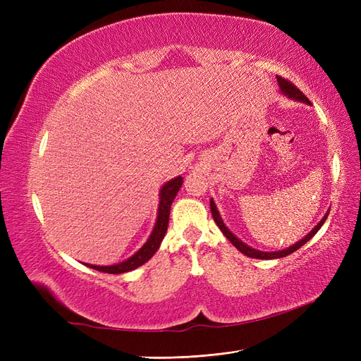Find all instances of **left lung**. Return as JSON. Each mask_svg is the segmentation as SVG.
Listing matches in <instances>:
<instances>
[{"label":"left lung","instance_id":"left-lung-1","mask_svg":"<svg viewBox=\"0 0 361 361\" xmlns=\"http://www.w3.org/2000/svg\"><path fill=\"white\" fill-rule=\"evenodd\" d=\"M277 81H279L280 90H281L283 94H286V96L292 97V99H297V101H301V102H305V104H310V101L307 99V96H304L302 92L298 89V87H295L290 81H288L286 78H283V76H279V75H277ZM211 212H212V216H214V221L216 223L218 227H220V231L224 233V236L228 239V241H231L239 251H241L243 255H245V256H248V257H253V259H279V257L289 256L290 253H293V251H297L300 247H302L305 243L310 241V239L316 235V232L319 231L321 226L325 223L326 216H329V214H330V211L326 212V214L324 215L322 220L318 223V226H314L313 231H312L307 236H304V238L301 239V241H298L297 244H293L292 247L285 248V250H281V251H271V253H267V251H259V250H255V248L248 247L247 244H244V243L241 241V239H238L231 231H228V228L226 227V224L223 223L221 216H220V212H218L216 206H215V203H214L212 199H211Z\"/></svg>","mask_w":361,"mask_h":361}]
</instances>
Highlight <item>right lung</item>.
<instances>
[{
    "label": "right lung",
    "mask_w": 361,
    "mask_h": 361,
    "mask_svg": "<svg viewBox=\"0 0 361 361\" xmlns=\"http://www.w3.org/2000/svg\"><path fill=\"white\" fill-rule=\"evenodd\" d=\"M183 179L180 176L174 178L171 180H169L159 191V207H158V218L154 231H152L150 238L147 239V243L141 247L134 256H130L129 259H126L125 262H120L117 265H111V267H99V265H89L85 264L89 268L102 271V272H108V274H122V272H128L133 271L138 267H141L143 264L154 256L157 253V250L161 245V241L166 236L167 227H169V216H170V207L171 203L176 197V194L179 191V188L182 187Z\"/></svg>",
    "instance_id": "obj_1"
}]
</instances>
